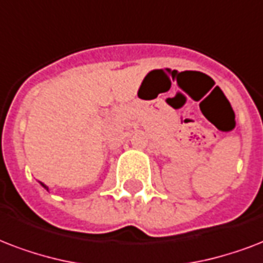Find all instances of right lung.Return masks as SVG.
I'll return each instance as SVG.
<instances>
[{"label": "right lung", "instance_id": "right-lung-1", "mask_svg": "<svg viewBox=\"0 0 263 263\" xmlns=\"http://www.w3.org/2000/svg\"><path fill=\"white\" fill-rule=\"evenodd\" d=\"M41 185H43V186H44V187H45V189H48V187H47V186H45V185H44V183H41Z\"/></svg>", "mask_w": 263, "mask_h": 263}]
</instances>
